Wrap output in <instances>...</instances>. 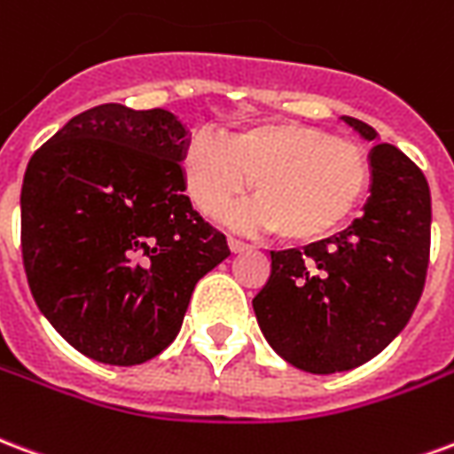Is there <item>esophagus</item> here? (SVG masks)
<instances>
[{
  "label": "esophagus",
  "mask_w": 454,
  "mask_h": 454,
  "mask_svg": "<svg viewBox=\"0 0 454 454\" xmlns=\"http://www.w3.org/2000/svg\"><path fill=\"white\" fill-rule=\"evenodd\" d=\"M227 244H230L231 254H239V251L249 249V244H247V241L237 239V237H230V239H227Z\"/></svg>",
  "instance_id": "esophagus-1"
}]
</instances>
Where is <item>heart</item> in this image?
I'll return each instance as SVG.
<instances>
[{
    "label": "heart",
    "mask_w": 454,
    "mask_h": 454,
    "mask_svg": "<svg viewBox=\"0 0 454 454\" xmlns=\"http://www.w3.org/2000/svg\"><path fill=\"white\" fill-rule=\"evenodd\" d=\"M181 174L195 207L213 215L251 184L256 198L230 213L251 230H280L287 241H317L348 223L370 188V161L358 145L317 125L263 121L231 135L193 130Z\"/></svg>",
    "instance_id": "1"
}]
</instances>
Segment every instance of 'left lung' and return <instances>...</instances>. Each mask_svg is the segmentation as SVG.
Returning a JSON list of instances; mask_svg holds the SVG:
<instances>
[{
	"instance_id": "8db88e82",
	"label": "left lung",
	"mask_w": 454,
	"mask_h": 454,
	"mask_svg": "<svg viewBox=\"0 0 454 454\" xmlns=\"http://www.w3.org/2000/svg\"><path fill=\"white\" fill-rule=\"evenodd\" d=\"M367 142L372 125L343 115ZM363 217L304 251H270L254 312L270 348L312 375L363 365L399 336L421 300L431 254V191L392 145L370 152Z\"/></svg>"
}]
</instances>
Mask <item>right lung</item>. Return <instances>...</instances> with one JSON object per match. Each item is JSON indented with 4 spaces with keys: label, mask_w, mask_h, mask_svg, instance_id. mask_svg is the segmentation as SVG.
I'll return each instance as SVG.
<instances>
[{
    "label": "right lung",
    "mask_w": 454,
    "mask_h": 454,
    "mask_svg": "<svg viewBox=\"0 0 454 454\" xmlns=\"http://www.w3.org/2000/svg\"><path fill=\"white\" fill-rule=\"evenodd\" d=\"M188 130L164 108L104 104L35 152L21 186L33 300L87 358L140 365L176 339L195 283L230 256L184 195Z\"/></svg>",
    "instance_id": "right-lung-1"
}]
</instances>
